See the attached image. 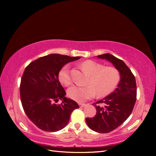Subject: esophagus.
<instances>
[{
  "label": "esophagus",
  "mask_w": 156,
  "mask_h": 156,
  "mask_svg": "<svg viewBox=\"0 0 156 156\" xmlns=\"http://www.w3.org/2000/svg\"><path fill=\"white\" fill-rule=\"evenodd\" d=\"M78 105H79V106H80V107H84V106L86 105L84 104V103H80V102H79Z\"/></svg>",
  "instance_id": "esophagus-1"
}]
</instances>
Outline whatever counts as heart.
<instances>
[{
  "label": "heart",
  "mask_w": 156,
  "mask_h": 156,
  "mask_svg": "<svg viewBox=\"0 0 156 156\" xmlns=\"http://www.w3.org/2000/svg\"><path fill=\"white\" fill-rule=\"evenodd\" d=\"M82 68L90 75L87 86H73L68 90L69 98L82 102L94 97L97 92L98 97L108 95L114 90L120 80L119 70L111 66H105L92 60L82 63ZM58 78L61 83L68 87L73 82L69 65L63 66L59 72Z\"/></svg>",
  "instance_id": "1"
}]
</instances>
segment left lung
Returning a JSON list of instances; mask_svg holds the SVG:
<instances>
[{"mask_svg": "<svg viewBox=\"0 0 156 156\" xmlns=\"http://www.w3.org/2000/svg\"><path fill=\"white\" fill-rule=\"evenodd\" d=\"M97 58L111 62L121 76L117 88L107 97L94 103L97 109L94 117L86 118L92 130L106 133L119 127L131 115L136 102L137 85L133 73L121 59L109 54L99 55Z\"/></svg>", "mask_w": 156, "mask_h": 156, "instance_id": "1", "label": "left lung"}]
</instances>
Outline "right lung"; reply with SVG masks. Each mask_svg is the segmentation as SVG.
Returning a JSON list of instances; mask_svg holds the SVG:
<instances>
[{"mask_svg":"<svg viewBox=\"0 0 156 156\" xmlns=\"http://www.w3.org/2000/svg\"><path fill=\"white\" fill-rule=\"evenodd\" d=\"M81 57L49 54L31 62L22 76L20 97L28 118L43 131L55 132L68 123L77 102L65 97L58 74L67 63ZM60 99L61 104L56 103Z\"/></svg>","mask_w":156,"mask_h":156,"instance_id":"add662e5","label":"right lung"}]
</instances>
